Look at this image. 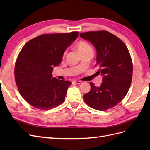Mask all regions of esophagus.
<instances>
[{"mask_svg":"<svg viewBox=\"0 0 150 150\" xmlns=\"http://www.w3.org/2000/svg\"><path fill=\"white\" fill-rule=\"evenodd\" d=\"M72 83H76V84H81V83H82V81H76V80H74V81H72Z\"/></svg>","mask_w":150,"mask_h":150,"instance_id":"esophagus-1","label":"esophagus"}]
</instances>
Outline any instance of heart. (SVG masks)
I'll return each instance as SVG.
<instances>
[{"label": "heart", "instance_id": "b5f03b06", "mask_svg": "<svg viewBox=\"0 0 150 150\" xmlns=\"http://www.w3.org/2000/svg\"><path fill=\"white\" fill-rule=\"evenodd\" d=\"M77 50L79 52V54L83 53V52H93V49L86 42H79L78 44H76V46Z\"/></svg>", "mask_w": 150, "mask_h": 150}]
</instances>
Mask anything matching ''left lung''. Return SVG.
Masks as SVG:
<instances>
[{
    "mask_svg": "<svg viewBox=\"0 0 150 150\" xmlns=\"http://www.w3.org/2000/svg\"><path fill=\"white\" fill-rule=\"evenodd\" d=\"M96 50L97 72L103 76L100 86L91 83V90L84 95L88 106L106 111L120 103L129 89L133 63L128 49L121 39L108 31H91L80 34Z\"/></svg>",
    "mask_w": 150,
    "mask_h": 150,
    "instance_id": "left-lung-1",
    "label": "left lung"
}]
</instances>
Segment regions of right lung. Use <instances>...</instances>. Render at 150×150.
Wrapping results in <instances>:
<instances>
[{"label": "right lung", "instance_id": "right-lung-1", "mask_svg": "<svg viewBox=\"0 0 150 150\" xmlns=\"http://www.w3.org/2000/svg\"><path fill=\"white\" fill-rule=\"evenodd\" d=\"M78 34H42L30 40L21 49L15 65V79L22 97L31 106L45 110L64 102L71 83L52 78V72Z\"/></svg>", "mask_w": 150, "mask_h": 150}]
</instances>
